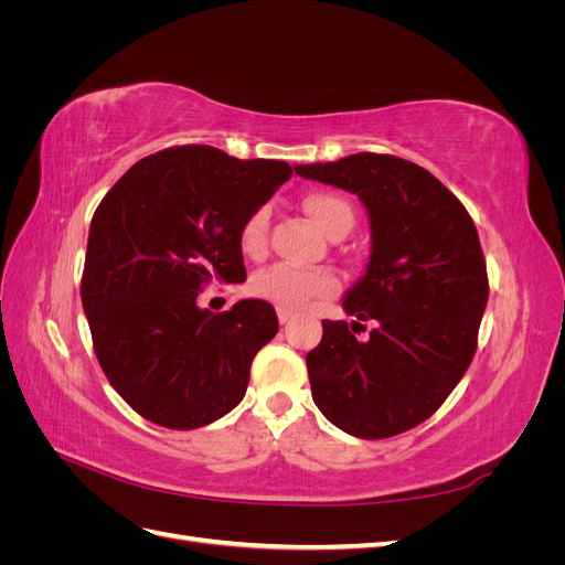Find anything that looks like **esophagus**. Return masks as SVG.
Here are the masks:
<instances>
[{
    "label": "esophagus",
    "mask_w": 565,
    "mask_h": 565,
    "mask_svg": "<svg viewBox=\"0 0 565 565\" xmlns=\"http://www.w3.org/2000/svg\"><path fill=\"white\" fill-rule=\"evenodd\" d=\"M292 318H295V311H289V309H282V306H280V309H278V320H280V324L289 322V320H292Z\"/></svg>",
    "instance_id": "34e87169"
}]
</instances>
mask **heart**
I'll list each match as a JSON object with an SVG mask.
<instances>
[{"label": "heart", "mask_w": 565, "mask_h": 565, "mask_svg": "<svg viewBox=\"0 0 565 565\" xmlns=\"http://www.w3.org/2000/svg\"><path fill=\"white\" fill-rule=\"evenodd\" d=\"M303 212L311 216L313 224L324 233L334 235L341 228L353 226V210L347 200L332 193H311L303 198ZM268 237V210L262 207L247 216L241 228V249L249 259H259L266 252ZM254 292L282 306V309H303L313 299H324L337 292L334 273L324 268H295V266H273L262 270L252 282Z\"/></svg>", "instance_id": "heart-1"}]
</instances>
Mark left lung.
Returning <instances> with one entry per match:
<instances>
[{"instance_id":"obj_1","label":"left lung","mask_w":565,"mask_h":565,"mask_svg":"<svg viewBox=\"0 0 565 565\" xmlns=\"http://www.w3.org/2000/svg\"><path fill=\"white\" fill-rule=\"evenodd\" d=\"M295 172L358 195L372 235L365 273L341 301L351 330L322 320L306 353L313 403L351 436L403 434L436 413L476 351L488 273L473 221L434 174L393 156L355 152ZM358 319L375 322L370 338L354 339Z\"/></svg>"}]
</instances>
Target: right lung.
<instances>
[{
    "instance_id": "1",
    "label": "right lung",
    "mask_w": 565,
    "mask_h": 565,
    "mask_svg": "<svg viewBox=\"0 0 565 565\" xmlns=\"http://www.w3.org/2000/svg\"><path fill=\"white\" fill-rule=\"evenodd\" d=\"M292 177L282 160L179 146L136 162L92 218L82 306L108 382L167 429L212 424L245 398L278 332L262 299L200 309L204 282H245L241 228Z\"/></svg>"
}]
</instances>
